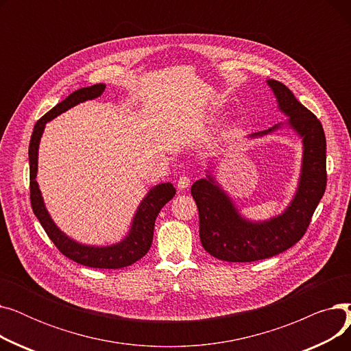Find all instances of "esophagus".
<instances>
[{
  "label": "esophagus",
  "instance_id": "obj_1",
  "mask_svg": "<svg viewBox=\"0 0 351 351\" xmlns=\"http://www.w3.org/2000/svg\"><path fill=\"white\" fill-rule=\"evenodd\" d=\"M189 185H191V179H189V176H186V175H182V176L178 179V188H179V191H185V189H188V188H189Z\"/></svg>",
  "mask_w": 351,
  "mask_h": 351
}]
</instances>
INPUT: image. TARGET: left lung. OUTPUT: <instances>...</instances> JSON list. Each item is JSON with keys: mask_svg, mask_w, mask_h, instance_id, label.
Returning a JSON list of instances; mask_svg holds the SVG:
<instances>
[{"mask_svg": "<svg viewBox=\"0 0 351 351\" xmlns=\"http://www.w3.org/2000/svg\"><path fill=\"white\" fill-rule=\"evenodd\" d=\"M266 84L287 121L252 134L247 139L263 138L283 128L296 132L303 145L298 188L280 215L252 220L239 212L230 195L213 176V166H209L206 178L196 180L191 193L199 209L202 246L225 262L262 261L296 245L326 191V136L320 121L286 85L274 80H267Z\"/></svg>", "mask_w": 351, "mask_h": 351, "instance_id": "8db88e82", "label": "left lung"}]
</instances>
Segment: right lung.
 <instances>
[{"label":"right lung","mask_w":351,"mask_h":351,"mask_svg":"<svg viewBox=\"0 0 351 351\" xmlns=\"http://www.w3.org/2000/svg\"><path fill=\"white\" fill-rule=\"evenodd\" d=\"M105 88V84H97L72 92L71 95H68L62 102L55 105L49 112H47L35 123L28 149L31 206L34 215L38 217L40 223L43 225L44 230L47 232L53 245L58 247V250L64 256L69 257L71 261L95 269H121L134 265L135 262L142 259L147 253V250L151 249L155 220L160 209L168 204L176 193V189L173 188L172 183H159V185H155L149 189V192H147L146 196L141 200V204L132 217L131 228H129L126 236L121 242L106 246H95L73 241L72 237H69L55 225L45 206L38 182H36V173H38V149L47 122L66 112L68 109L77 106L81 102L101 97Z\"/></svg>","instance_id":"right-lung-1"}]
</instances>
